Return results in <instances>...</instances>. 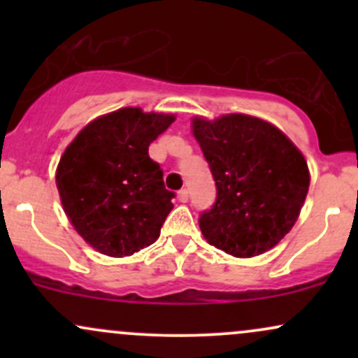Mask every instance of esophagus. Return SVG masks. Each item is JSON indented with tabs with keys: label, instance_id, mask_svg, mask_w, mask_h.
<instances>
[{
	"label": "esophagus",
	"instance_id": "34e87169",
	"mask_svg": "<svg viewBox=\"0 0 358 358\" xmlns=\"http://www.w3.org/2000/svg\"><path fill=\"white\" fill-rule=\"evenodd\" d=\"M178 200L182 203H187L188 202V190H185V188H183V190H180L178 192Z\"/></svg>",
	"mask_w": 358,
	"mask_h": 358
}]
</instances>
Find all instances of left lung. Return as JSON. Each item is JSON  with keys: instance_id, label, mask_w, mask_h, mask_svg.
Listing matches in <instances>:
<instances>
[{"instance_id": "obj_1", "label": "left lung", "mask_w": 358, "mask_h": 358, "mask_svg": "<svg viewBox=\"0 0 358 358\" xmlns=\"http://www.w3.org/2000/svg\"><path fill=\"white\" fill-rule=\"evenodd\" d=\"M192 127L217 187L215 203L199 219L203 237L234 257L273 249L305 203V156L276 126L248 114L193 117Z\"/></svg>"}]
</instances>
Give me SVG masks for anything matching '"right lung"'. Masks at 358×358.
I'll return each instance as SVG.
<instances>
[{
    "label": "right lung",
    "instance_id": "right-lung-1",
    "mask_svg": "<svg viewBox=\"0 0 358 358\" xmlns=\"http://www.w3.org/2000/svg\"><path fill=\"white\" fill-rule=\"evenodd\" d=\"M173 121L122 108L89 122L62 155L55 180L64 212L101 254L131 256L159 237L175 193L148 148Z\"/></svg>",
    "mask_w": 358,
    "mask_h": 358
}]
</instances>
